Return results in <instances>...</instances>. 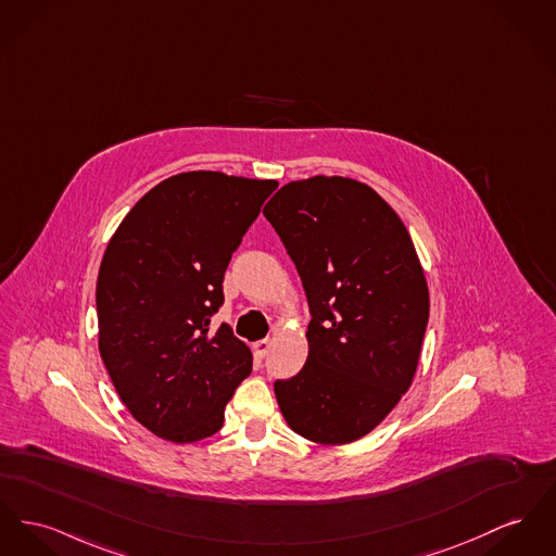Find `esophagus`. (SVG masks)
I'll list each match as a JSON object with an SVG mask.
<instances>
[{
	"label": "esophagus",
	"mask_w": 556,
	"mask_h": 556,
	"mask_svg": "<svg viewBox=\"0 0 556 556\" xmlns=\"http://www.w3.org/2000/svg\"><path fill=\"white\" fill-rule=\"evenodd\" d=\"M252 351H254V355H256L258 359H264V357L268 355V351H270V340H258V342H254V344H252Z\"/></svg>",
	"instance_id": "obj_1"
}]
</instances>
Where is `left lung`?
Segmentation results:
<instances>
[{"label": "left lung", "mask_w": 556, "mask_h": 556, "mask_svg": "<svg viewBox=\"0 0 556 556\" xmlns=\"http://www.w3.org/2000/svg\"><path fill=\"white\" fill-rule=\"evenodd\" d=\"M262 214L294 261L311 306L308 357L275 396L295 434L346 445L409 391L428 324L414 241L371 187L313 176L281 187Z\"/></svg>", "instance_id": "8db88e82"}]
</instances>
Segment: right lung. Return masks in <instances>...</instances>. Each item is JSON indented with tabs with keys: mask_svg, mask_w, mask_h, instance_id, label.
<instances>
[{
	"mask_svg": "<svg viewBox=\"0 0 556 556\" xmlns=\"http://www.w3.org/2000/svg\"><path fill=\"white\" fill-rule=\"evenodd\" d=\"M277 180L197 169L140 197L106 243L97 281L99 351L131 416L185 445L216 434L252 371L229 326L210 333L241 237Z\"/></svg>",
	"mask_w": 556,
	"mask_h": 556,
	"instance_id": "right-lung-1",
	"label": "right lung"
}]
</instances>
